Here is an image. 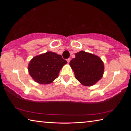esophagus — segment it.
I'll list each match as a JSON object with an SVG mask.
<instances>
[{
    "mask_svg": "<svg viewBox=\"0 0 131 131\" xmlns=\"http://www.w3.org/2000/svg\"><path fill=\"white\" fill-rule=\"evenodd\" d=\"M70 61V58H68V59H67V62L68 63H69V62Z\"/></svg>",
    "mask_w": 131,
    "mask_h": 131,
    "instance_id": "1",
    "label": "esophagus"
}]
</instances>
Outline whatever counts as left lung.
Masks as SVG:
<instances>
[{"instance_id":"8db88e82","label":"left lung","mask_w":131,"mask_h":131,"mask_svg":"<svg viewBox=\"0 0 131 131\" xmlns=\"http://www.w3.org/2000/svg\"><path fill=\"white\" fill-rule=\"evenodd\" d=\"M69 65L75 77L84 86H92L100 80L104 73V63L97 55L80 51L75 54Z\"/></svg>"}]
</instances>
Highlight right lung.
Here are the masks:
<instances>
[{"label":"right lung","instance_id":"obj_1","mask_svg":"<svg viewBox=\"0 0 131 131\" xmlns=\"http://www.w3.org/2000/svg\"><path fill=\"white\" fill-rule=\"evenodd\" d=\"M66 63L67 61L61 55L48 51L33 58L28 64V69L36 83L48 84L58 77L59 71Z\"/></svg>","mask_w":131,"mask_h":131}]
</instances>
